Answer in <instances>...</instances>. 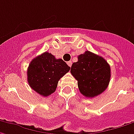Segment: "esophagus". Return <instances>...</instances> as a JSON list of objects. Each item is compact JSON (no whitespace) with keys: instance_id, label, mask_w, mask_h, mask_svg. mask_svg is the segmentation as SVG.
<instances>
[{"instance_id":"1","label":"esophagus","mask_w":134,"mask_h":134,"mask_svg":"<svg viewBox=\"0 0 134 134\" xmlns=\"http://www.w3.org/2000/svg\"><path fill=\"white\" fill-rule=\"evenodd\" d=\"M67 64L69 67H71V66H72V62H71V61H67Z\"/></svg>"}]
</instances>
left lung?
Here are the masks:
<instances>
[{
	"mask_svg": "<svg viewBox=\"0 0 134 134\" xmlns=\"http://www.w3.org/2000/svg\"><path fill=\"white\" fill-rule=\"evenodd\" d=\"M70 73L78 81L80 93L86 97H94L103 93L109 85L110 66L103 57L86 51L78 56Z\"/></svg>",
	"mask_w": 134,
	"mask_h": 134,
	"instance_id": "obj_1",
	"label": "left lung"
}]
</instances>
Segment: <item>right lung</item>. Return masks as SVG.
<instances>
[{
  "instance_id": "obj_1",
  "label": "right lung",
  "mask_w": 134,
  "mask_h": 134,
  "mask_svg": "<svg viewBox=\"0 0 134 134\" xmlns=\"http://www.w3.org/2000/svg\"><path fill=\"white\" fill-rule=\"evenodd\" d=\"M70 67L62 59L47 52L31 61L27 70V82L39 94L49 96L54 93L59 79L69 72Z\"/></svg>"
}]
</instances>
